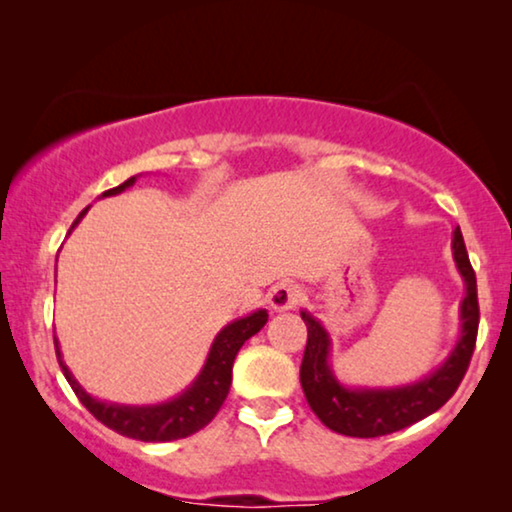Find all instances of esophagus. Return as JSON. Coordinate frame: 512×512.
I'll list each match as a JSON object with an SVG mask.
<instances>
[{"label": "esophagus", "instance_id": "esophagus-1", "mask_svg": "<svg viewBox=\"0 0 512 512\" xmlns=\"http://www.w3.org/2000/svg\"><path fill=\"white\" fill-rule=\"evenodd\" d=\"M300 298H303V291H300L298 284L279 282L272 286L268 293V305L275 312H284V310H291V307H296L300 303Z\"/></svg>", "mask_w": 512, "mask_h": 512}]
</instances>
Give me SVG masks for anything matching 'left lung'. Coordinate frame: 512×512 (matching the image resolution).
<instances>
[{
	"label": "left lung",
	"instance_id": "8db88e82",
	"mask_svg": "<svg viewBox=\"0 0 512 512\" xmlns=\"http://www.w3.org/2000/svg\"><path fill=\"white\" fill-rule=\"evenodd\" d=\"M452 254L459 275L464 277L466 296L461 300V338L454 345L443 366L415 384L394 389H349L335 380L328 354L331 340L326 328L310 312H300L307 326V345L300 363V384L314 415L328 429L352 438H377L401 431L405 426L429 417L431 412L450 401L464 380L471 363L475 338H478L480 307L475 272L468 261V251L461 230H454Z\"/></svg>",
	"mask_w": 512,
	"mask_h": 512
}]
</instances>
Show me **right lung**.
Returning <instances> with one entry per match:
<instances>
[{
	"label": "right lung",
	"instance_id": "right-lung-1",
	"mask_svg": "<svg viewBox=\"0 0 512 512\" xmlns=\"http://www.w3.org/2000/svg\"><path fill=\"white\" fill-rule=\"evenodd\" d=\"M132 184H135V177L123 181L121 186L104 191L102 198L123 193L125 188H130ZM86 212L88 207L76 216L72 228L86 216ZM265 321H268V312L265 310H256L254 314H249V317L235 319L233 324H228L219 335H216L205 366H202L200 375L195 377V382L184 391V394H179L177 398H172V401L167 403L142 405V408H139V405L104 403L86 394L81 384L74 380V375L69 373L65 361H62L60 345L55 335L53 340L62 373H65L69 387L74 389V394L79 396V401L83 405H86L90 415L100 419V422L104 426H109L111 431L121 433V436L144 440V443H165V440H179L191 436V433L205 429V426L212 422L230 391L237 352H240V347L251 338V335L261 331Z\"/></svg>",
	"mask_w": 512,
	"mask_h": 512
}]
</instances>
